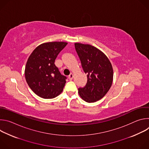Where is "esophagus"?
<instances>
[{
  "label": "esophagus",
  "mask_w": 149,
  "mask_h": 149,
  "mask_svg": "<svg viewBox=\"0 0 149 149\" xmlns=\"http://www.w3.org/2000/svg\"><path fill=\"white\" fill-rule=\"evenodd\" d=\"M73 77H74V74L72 73H71L70 75L68 76V78L70 81H71L73 79Z\"/></svg>",
  "instance_id": "obj_1"
}]
</instances>
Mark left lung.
I'll return each instance as SVG.
<instances>
[{
  "mask_svg": "<svg viewBox=\"0 0 149 149\" xmlns=\"http://www.w3.org/2000/svg\"><path fill=\"white\" fill-rule=\"evenodd\" d=\"M75 48L87 76L86 86L78 88V94L85 101L94 102L104 97L111 87L112 65L107 56L93 45L75 43Z\"/></svg>",
  "mask_w": 149,
  "mask_h": 149,
  "instance_id": "8db88e82",
  "label": "left lung"
}]
</instances>
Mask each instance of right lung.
<instances>
[{"mask_svg":"<svg viewBox=\"0 0 149 149\" xmlns=\"http://www.w3.org/2000/svg\"><path fill=\"white\" fill-rule=\"evenodd\" d=\"M65 42H49L38 46L27 61L25 77L31 89L39 97L54 98L63 91L67 77L55 65L58 55L67 45Z\"/></svg>","mask_w":149,"mask_h":149,"instance_id":"add662e5","label":"right lung"}]
</instances>
